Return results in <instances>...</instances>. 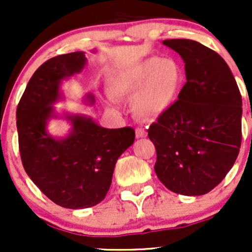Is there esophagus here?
<instances>
[{
	"label": "esophagus",
	"instance_id": "obj_1",
	"mask_svg": "<svg viewBox=\"0 0 252 252\" xmlns=\"http://www.w3.org/2000/svg\"><path fill=\"white\" fill-rule=\"evenodd\" d=\"M147 136V131L142 128H137L136 129V137L137 138H142V137H146Z\"/></svg>",
	"mask_w": 252,
	"mask_h": 252
}]
</instances>
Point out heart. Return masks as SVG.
Returning a JSON list of instances; mask_svg holds the SVG:
<instances>
[{
    "label": "heart",
    "instance_id": "b5f03b06",
    "mask_svg": "<svg viewBox=\"0 0 252 252\" xmlns=\"http://www.w3.org/2000/svg\"><path fill=\"white\" fill-rule=\"evenodd\" d=\"M184 83L180 63L172 58L152 57L109 78L111 96L131 98L132 111L142 120H155L174 105Z\"/></svg>",
    "mask_w": 252,
    "mask_h": 252
}]
</instances>
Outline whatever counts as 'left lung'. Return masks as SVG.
I'll return each mask as SVG.
<instances>
[{"label":"left lung","instance_id":"1","mask_svg":"<svg viewBox=\"0 0 252 252\" xmlns=\"http://www.w3.org/2000/svg\"><path fill=\"white\" fill-rule=\"evenodd\" d=\"M180 54L187 82L178 100L148 129L155 173L182 195H202L232 168L242 143V96L225 60L200 42L164 40Z\"/></svg>","mask_w":252,"mask_h":252}]
</instances>
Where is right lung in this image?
<instances>
[{
  "instance_id": "obj_1",
  "label": "right lung",
  "mask_w": 252,
  "mask_h": 252,
  "mask_svg": "<svg viewBox=\"0 0 252 252\" xmlns=\"http://www.w3.org/2000/svg\"><path fill=\"white\" fill-rule=\"evenodd\" d=\"M84 52L62 54L34 72L16 109L22 164L40 190L65 209H88L99 204L111 186L118 158L134 143L135 130L102 128L90 117L65 115L72 130L54 138L46 126L58 117L52 104L62 98L60 83L79 73ZM88 99L94 103V97Z\"/></svg>"
}]
</instances>
